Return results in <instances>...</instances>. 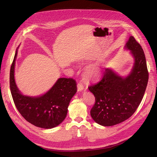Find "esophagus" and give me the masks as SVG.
<instances>
[{
    "label": "esophagus",
    "instance_id": "esophagus-1",
    "mask_svg": "<svg viewBox=\"0 0 157 157\" xmlns=\"http://www.w3.org/2000/svg\"><path fill=\"white\" fill-rule=\"evenodd\" d=\"M77 89L78 91H82V90L84 89V86L83 84L81 82H78L77 84Z\"/></svg>",
    "mask_w": 157,
    "mask_h": 157
}]
</instances>
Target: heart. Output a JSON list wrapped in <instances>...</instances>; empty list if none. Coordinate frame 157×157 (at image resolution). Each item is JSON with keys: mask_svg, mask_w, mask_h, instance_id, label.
Listing matches in <instances>:
<instances>
[{"mask_svg": "<svg viewBox=\"0 0 157 157\" xmlns=\"http://www.w3.org/2000/svg\"><path fill=\"white\" fill-rule=\"evenodd\" d=\"M87 74L90 76H95L97 74V71L92 69H89L87 70Z\"/></svg>", "mask_w": 157, "mask_h": 157, "instance_id": "b5f03b06", "label": "heart"}]
</instances>
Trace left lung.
I'll return each mask as SVG.
<instances>
[{
  "label": "left lung",
  "instance_id": "left-lung-1",
  "mask_svg": "<svg viewBox=\"0 0 157 157\" xmlns=\"http://www.w3.org/2000/svg\"><path fill=\"white\" fill-rule=\"evenodd\" d=\"M125 48L130 50L135 61L130 73L124 78L107 68L100 81L88 87L96 99L90 115L101 126H113L129 118L140 105L147 88L149 73L143 49L133 36Z\"/></svg>",
  "mask_w": 157,
  "mask_h": 157
}]
</instances>
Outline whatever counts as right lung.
Listing matches in <instances>:
<instances>
[{
	"instance_id": "add662e5",
	"label": "right lung",
	"mask_w": 157,
	"mask_h": 157,
	"mask_svg": "<svg viewBox=\"0 0 157 157\" xmlns=\"http://www.w3.org/2000/svg\"><path fill=\"white\" fill-rule=\"evenodd\" d=\"M17 54L11 65L10 87L14 104L21 116L35 126L50 129L58 126L65 118L71 98L77 91L72 78H60L45 94L39 97L22 95L14 79V67Z\"/></svg>"
}]
</instances>
